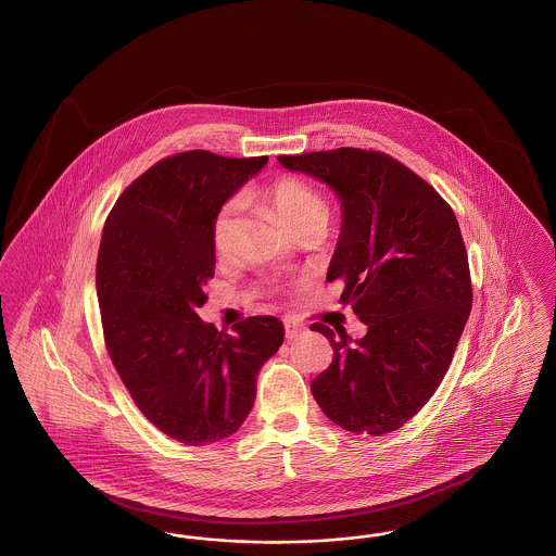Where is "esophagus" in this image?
I'll return each instance as SVG.
<instances>
[{"mask_svg": "<svg viewBox=\"0 0 556 556\" xmlns=\"http://www.w3.org/2000/svg\"><path fill=\"white\" fill-rule=\"evenodd\" d=\"M302 333H304V327H300L295 323H286V337L288 339H298Z\"/></svg>", "mask_w": 556, "mask_h": 556, "instance_id": "34e87169", "label": "esophagus"}]
</instances>
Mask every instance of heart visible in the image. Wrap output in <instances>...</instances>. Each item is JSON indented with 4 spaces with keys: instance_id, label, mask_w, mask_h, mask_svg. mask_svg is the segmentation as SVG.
Here are the masks:
<instances>
[{
    "instance_id": "obj_1",
    "label": "heart",
    "mask_w": 556,
    "mask_h": 556,
    "mask_svg": "<svg viewBox=\"0 0 556 556\" xmlns=\"http://www.w3.org/2000/svg\"><path fill=\"white\" fill-rule=\"evenodd\" d=\"M268 199L273 202L275 211L279 213V217L288 223L291 229H295L304 223L316 222V219L327 222V217H329L327 200L300 179L283 178L275 181L268 188ZM238 208H240V199L227 200L219 208V213L213 222V244L217 250H223L229 242Z\"/></svg>"
}]
</instances>
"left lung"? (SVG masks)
Wrapping results in <instances>:
<instances>
[{
  "label": "left lung",
  "mask_w": 556,
  "mask_h": 556,
  "mask_svg": "<svg viewBox=\"0 0 556 556\" xmlns=\"http://www.w3.org/2000/svg\"><path fill=\"white\" fill-rule=\"evenodd\" d=\"M277 161L327 184L339 199L341 229L327 281L345 279L341 302L366 325L362 339L312 325L333 348L312 395L350 432H393L439 389L471 311L459 223L432 186L377 151Z\"/></svg>",
  "instance_id": "1"
}]
</instances>
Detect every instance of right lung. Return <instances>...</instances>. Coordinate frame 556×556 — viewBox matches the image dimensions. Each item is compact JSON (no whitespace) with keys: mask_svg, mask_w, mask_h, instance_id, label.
Masks as SVG:
<instances>
[{"mask_svg":"<svg viewBox=\"0 0 556 556\" xmlns=\"http://www.w3.org/2000/svg\"><path fill=\"white\" fill-rule=\"evenodd\" d=\"M267 161L167 156L124 190L103 227L94 286L113 366L147 420L190 446L240 430L286 337L275 316L229 334L197 314L215 273L213 222Z\"/></svg>","mask_w":556,"mask_h":556,"instance_id":"1","label":"right lung"}]
</instances>
